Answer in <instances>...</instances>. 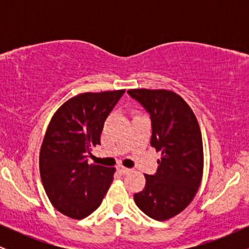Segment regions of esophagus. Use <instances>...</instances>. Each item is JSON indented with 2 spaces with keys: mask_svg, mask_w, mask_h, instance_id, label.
<instances>
[{
  "mask_svg": "<svg viewBox=\"0 0 249 249\" xmlns=\"http://www.w3.org/2000/svg\"><path fill=\"white\" fill-rule=\"evenodd\" d=\"M117 170H118V172L122 173V174H126V173H128L131 171L130 168L123 166V165H118V166H117Z\"/></svg>",
  "mask_w": 249,
  "mask_h": 249,
  "instance_id": "34e87169",
  "label": "esophagus"
}]
</instances>
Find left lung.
<instances>
[{
  "label": "left lung",
  "instance_id": "1",
  "mask_svg": "<svg viewBox=\"0 0 249 249\" xmlns=\"http://www.w3.org/2000/svg\"><path fill=\"white\" fill-rule=\"evenodd\" d=\"M127 92L150 112L151 146L161 152L158 171L145 174L146 184L134 194V201L150 218L164 221L182 212L198 192L204 173L201 131L192 108L174 91L130 89Z\"/></svg>",
  "mask_w": 249,
  "mask_h": 249
}]
</instances>
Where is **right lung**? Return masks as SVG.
<instances>
[{
	"label": "right lung",
	"instance_id": "obj_1",
	"mask_svg": "<svg viewBox=\"0 0 249 249\" xmlns=\"http://www.w3.org/2000/svg\"><path fill=\"white\" fill-rule=\"evenodd\" d=\"M124 92L73 96L58 107L48 125L39 151V173L53 206L69 218L90 215L113 181L116 167L88 165V157L101 144L105 119Z\"/></svg>",
	"mask_w": 249,
	"mask_h": 249
}]
</instances>
